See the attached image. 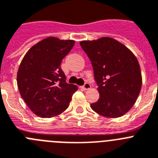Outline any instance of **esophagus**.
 I'll return each mask as SVG.
<instances>
[{"instance_id":"esophagus-1","label":"esophagus","mask_w":158,"mask_h":158,"mask_svg":"<svg viewBox=\"0 0 158 158\" xmlns=\"http://www.w3.org/2000/svg\"><path fill=\"white\" fill-rule=\"evenodd\" d=\"M82 87H83V89H84V90H89V89L90 88V84L89 83H85L84 85H83Z\"/></svg>"}]
</instances>
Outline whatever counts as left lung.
Listing matches in <instances>:
<instances>
[{"instance_id":"1","label":"left lung","mask_w":158,"mask_h":158,"mask_svg":"<svg viewBox=\"0 0 158 158\" xmlns=\"http://www.w3.org/2000/svg\"><path fill=\"white\" fill-rule=\"evenodd\" d=\"M90 59L98 85L99 99L91 109L107 118H119L136 102L142 78L136 56L127 47L110 37L80 42Z\"/></svg>"}]
</instances>
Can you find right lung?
<instances>
[{"mask_svg":"<svg viewBox=\"0 0 158 158\" xmlns=\"http://www.w3.org/2000/svg\"><path fill=\"white\" fill-rule=\"evenodd\" d=\"M75 44L71 40L45 38L32 46L17 71V86L22 98L40 118L60 114L69 106L78 87L66 82L60 68L62 60Z\"/></svg>","mask_w":158,"mask_h":158,"instance_id":"right-lung-1","label":"right lung"}]
</instances>
